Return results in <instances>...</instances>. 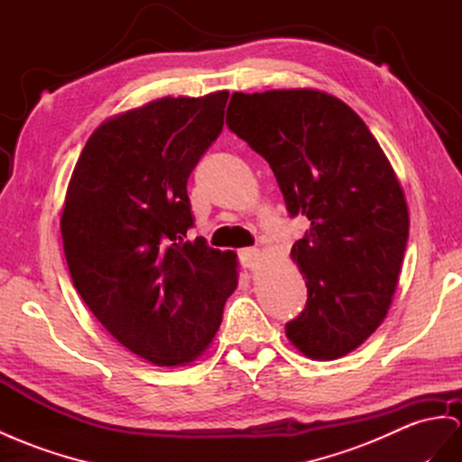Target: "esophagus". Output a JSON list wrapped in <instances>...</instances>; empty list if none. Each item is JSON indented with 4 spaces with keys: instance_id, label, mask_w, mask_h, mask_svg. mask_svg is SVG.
Returning a JSON list of instances; mask_svg holds the SVG:
<instances>
[{
    "instance_id": "1",
    "label": "esophagus",
    "mask_w": 462,
    "mask_h": 462,
    "mask_svg": "<svg viewBox=\"0 0 462 462\" xmlns=\"http://www.w3.org/2000/svg\"><path fill=\"white\" fill-rule=\"evenodd\" d=\"M240 259L247 269H257L259 263H262V252L255 250V247H250V250L240 252Z\"/></svg>"
}]
</instances>
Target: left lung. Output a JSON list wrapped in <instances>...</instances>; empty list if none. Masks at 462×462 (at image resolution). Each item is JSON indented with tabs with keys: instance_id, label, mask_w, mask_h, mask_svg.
Masks as SVG:
<instances>
[{
	"instance_id": "obj_1",
	"label": "left lung",
	"mask_w": 462,
	"mask_h": 462,
	"mask_svg": "<svg viewBox=\"0 0 462 462\" xmlns=\"http://www.w3.org/2000/svg\"><path fill=\"white\" fill-rule=\"evenodd\" d=\"M226 125L267 160L291 215L310 220L291 250L309 300L289 341L309 359L344 357L396 292L410 215L393 165L363 118L320 89L236 91Z\"/></svg>"
}]
</instances>
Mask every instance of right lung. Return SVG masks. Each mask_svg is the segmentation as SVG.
<instances>
[{
  "label": "right lung",
  "mask_w": 462,
  "mask_h": 462,
  "mask_svg": "<svg viewBox=\"0 0 462 462\" xmlns=\"http://www.w3.org/2000/svg\"><path fill=\"white\" fill-rule=\"evenodd\" d=\"M228 96H168L107 118L66 189L60 232L76 291L118 344L156 366L199 359L238 287L234 252L185 240L187 180L220 134Z\"/></svg>",
  "instance_id": "obj_1"
}]
</instances>
